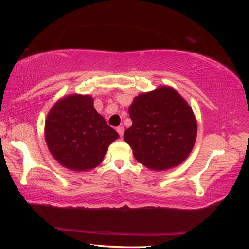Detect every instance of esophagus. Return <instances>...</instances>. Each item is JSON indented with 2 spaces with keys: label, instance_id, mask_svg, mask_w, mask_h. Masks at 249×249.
<instances>
[{
  "label": "esophagus",
  "instance_id": "esophagus-1",
  "mask_svg": "<svg viewBox=\"0 0 249 249\" xmlns=\"http://www.w3.org/2000/svg\"><path fill=\"white\" fill-rule=\"evenodd\" d=\"M116 130H117V133H119V135H120L121 137L123 136V134H124V127H123V126H119V127L116 128Z\"/></svg>",
  "mask_w": 249,
  "mask_h": 249
}]
</instances>
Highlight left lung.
I'll return each instance as SVG.
<instances>
[{"label": "left lung", "mask_w": 249, "mask_h": 249, "mask_svg": "<svg viewBox=\"0 0 249 249\" xmlns=\"http://www.w3.org/2000/svg\"><path fill=\"white\" fill-rule=\"evenodd\" d=\"M133 124L124 140L138 162L162 171L182 163L196 144L197 123L190 105L174 88L138 94L128 108Z\"/></svg>", "instance_id": "1"}]
</instances>
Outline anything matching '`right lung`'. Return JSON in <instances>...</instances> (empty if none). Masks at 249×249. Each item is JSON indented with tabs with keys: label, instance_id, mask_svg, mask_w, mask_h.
I'll use <instances>...</instances> for the list:
<instances>
[{
	"label": "right lung",
	"instance_id": "1",
	"mask_svg": "<svg viewBox=\"0 0 249 249\" xmlns=\"http://www.w3.org/2000/svg\"><path fill=\"white\" fill-rule=\"evenodd\" d=\"M119 138L96 112L91 95L69 94L50 108L45 122V140L53 157L75 172L98 167L108 146Z\"/></svg>",
	"mask_w": 249,
	"mask_h": 249
}]
</instances>
